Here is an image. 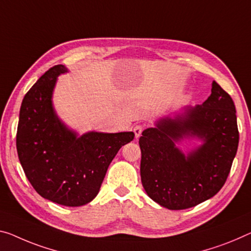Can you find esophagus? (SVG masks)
Wrapping results in <instances>:
<instances>
[{"mask_svg":"<svg viewBox=\"0 0 251 251\" xmlns=\"http://www.w3.org/2000/svg\"><path fill=\"white\" fill-rule=\"evenodd\" d=\"M142 130H144V126H140V125H137V126H133V132H134V136H136V138H139L141 136Z\"/></svg>","mask_w":251,"mask_h":251,"instance_id":"34e87169","label":"esophagus"}]
</instances>
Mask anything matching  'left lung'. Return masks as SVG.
<instances>
[{"label": "left lung", "instance_id": "8db88e82", "mask_svg": "<svg viewBox=\"0 0 251 251\" xmlns=\"http://www.w3.org/2000/svg\"><path fill=\"white\" fill-rule=\"evenodd\" d=\"M185 137H198L202 145L185 154L176 146ZM238 144L236 106L213 80L211 95L201 105L185 106L182 113L167 115L142 132V186L168 210L198 205L225 185Z\"/></svg>", "mask_w": 251, "mask_h": 251}]
</instances>
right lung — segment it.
<instances>
[{
	"instance_id": "obj_1",
	"label": "right lung",
	"mask_w": 251,
	"mask_h": 251,
	"mask_svg": "<svg viewBox=\"0 0 251 251\" xmlns=\"http://www.w3.org/2000/svg\"><path fill=\"white\" fill-rule=\"evenodd\" d=\"M67 72L64 65L53 66L25 95L17 150L38 194L60 205L80 206L98 195L111 161L134 133L90 131L79 136L69 129L52 105L57 77Z\"/></svg>"
}]
</instances>
